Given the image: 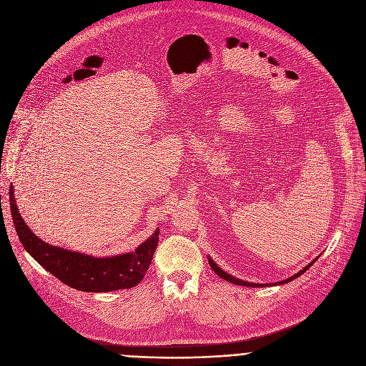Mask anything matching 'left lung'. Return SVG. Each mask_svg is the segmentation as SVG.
Segmentation results:
<instances>
[{"instance_id": "left-lung-1", "label": "left lung", "mask_w": 366, "mask_h": 366, "mask_svg": "<svg viewBox=\"0 0 366 366\" xmlns=\"http://www.w3.org/2000/svg\"><path fill=\"white\" fill-rule=\"evenodd\" d=\"M319 259V256L315 259V260H317ZM315 260H311V262L307 265V267H304L301 271H298L295 275H292V277H290V278H287V280H284V281H278V282H272V284H256V282H249V281H243V280H239V278H236V277H233V275H230V274H227L226 271H223L214 260L208 256V264H210V267H212V269L220 277V278H223V280H226L227 282H232V284H236V285H242V287H253V288H259V287H267V285H282V284H287V282H290V281H292V280H295V278H298L300 275H302L312 264H315Z\"/></svg>"}]
</instances>
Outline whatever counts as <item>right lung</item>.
Returning a JSON list of instances; mask_svg holds the SVG:
<instances>
[{"instance_id": "1", "label": "right lung", "mask_w": 366, "mask_h": 366, "mask_svg": "<svg viewBox=\"0 0 366 366\" xmlns=\"http://www.w3.org/2000/svg\"><path fill=\"white\" fill-rule=\"evenodd\" d=\"M10 205L16 232L23 247L47 272L78 291L109 292L136 287L147 272L159 242V229H156L133 252L98 257L51 246L39 239L19 212L13 185L10 187Z\"/></svg>"}]
</instances>
